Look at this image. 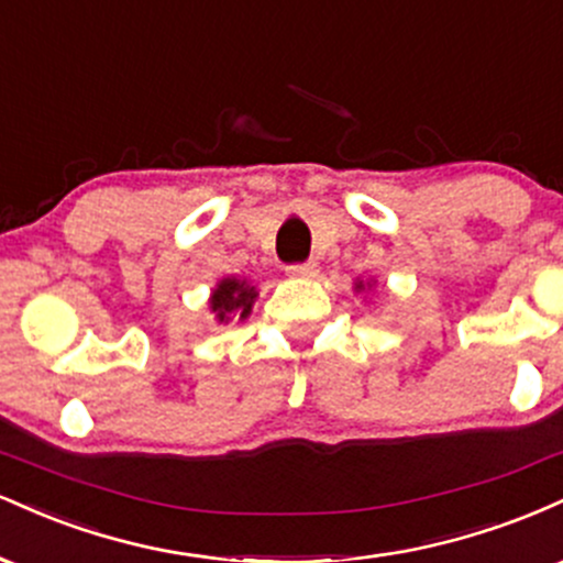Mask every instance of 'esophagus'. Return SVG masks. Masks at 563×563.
Masks as SVG:
<instances>
[{
  "label": "esophagus",
  "mask_w": 563,
  "mask_h": 563,
  "mask_svg": "<svg viewBox=\"0 0 563 563\" xmlns=\"http://www.w3.org/2000/svg\"><path fill=\"white\" fill-rule=\"evenodd\" d=\"M286 273L290 277H314V273H318V262H296V264H288Z\"/></svg>",
  "instance_id": "obj_1"
}]
</instances>
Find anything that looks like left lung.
<instances>
[{
  "label": "left lung",
  "instance_id": "8db88e82",
  "mask_svg": "<svg viewBox=\"0 0 563 563\" xmlns=\"http://www.w3.org/2000/svg\"><path fill=\"white\" fill-rule=\"evenodd\" d=\"M357 288H363V283H357Z\"/></svg>",
  "mask_w": 563,
  "mask_h": 563
}]
</instances>
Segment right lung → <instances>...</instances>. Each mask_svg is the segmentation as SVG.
<instances>
[{"label":"right lung","instance_id":"right-lung-1","mask_svg":"<svg viewBox=\"0 0 563 563\" xmlns=\"http://www.w3.org/2000/svg\"><path fill=\"white\" fill-rule=\"evenodd\" d=\"M256 299V290L245 286V280H235V277H228L222 280L211 296V312L217 314L219 322H228L232 318H249L251 303Z\"/></svg>","mask_w":563,"mask_h":563}]
</instances>
